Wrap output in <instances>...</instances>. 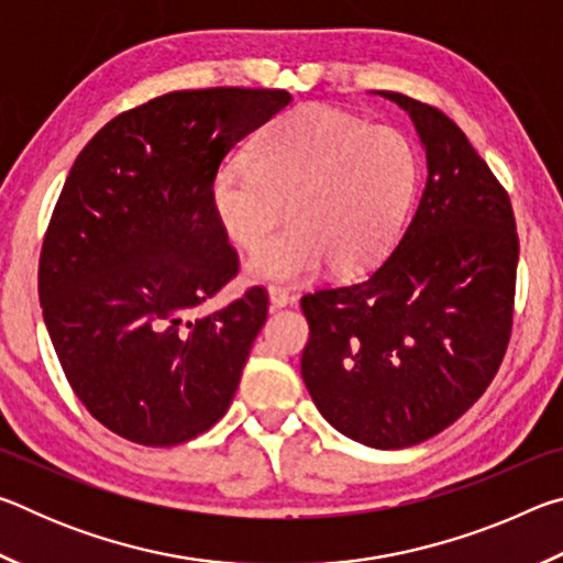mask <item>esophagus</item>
<instances>
[{
    "instance_id": "1",
    "label": "esophagus",
    "mask_w": 563,
    "mask_h": 563,
    "mask_svg": "<svg viewBox=\"0 0 563 563\" xmlns=\"http://www.w3.org/2000/svg\"><path fill=\"white\" fill-rule=\"evenodd\" d=\"M268 295H271L273 308H285V305H290V302H292V295H290V290L280 288V285H271V288H268Z\"/></svg>"
}]
</instances>
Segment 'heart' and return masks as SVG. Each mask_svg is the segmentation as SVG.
Masks as SVG:
<instances>
[{"mask_svg":"<svg viewBox=\"0 0 563 563\" xmlns=\"http://www.w3.org/2000/svg\"><path fill=\"white\" fill-rule=\"evenodd\" d=\"M419 184V154L405 131L328 107L283 113L247 148V164L213 176L218 223L258 251L286 206L291 225L251 261L263 280H295L322 263L338 275L375 265L395 243Z\"/></svg>","mask_w":563,"mask_h":563,"instance_id":"1","label":"heart"}]
</instances>
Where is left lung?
I'll return each mask as SVG.
<instances>
[{"label":"left lung","instance_id":"1","mask_svg":"<svg viewBox=\"0 0 563 563\" xmlns=\"http://www.w3.org/2000/svg\"><path fill=\"white\" fill-rule=\"evenodd\" d=\"M412 117L427 186L395 251L357 283L302 295L305 387L322 417L375 450L440 434L484 389L514 325L519 235L507 188L432 103L379 91Z\"/></svg>","mask_w":563,"mask_h":563}]
</instances>
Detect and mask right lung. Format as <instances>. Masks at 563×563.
I'll return each mask as SVG.
<instances>
[{"label": "right lung", "mask_w": 563, "mask_h": 563, "mask_svg": "<svg viewBox=\"0 0 563 563\" xmlns=\"http://www.w3.org/2000/svg\"><path fill=\"white\" fill-rule=\"evenodd\" d=\"M283 89L170 91L119 113L66 176L44 233L40 302L74 395L123 440L174 446L225 415L268 290L198 305L238 275L211 184Z\"/></svg>", "instance_id": "right-lung-1"}]
</instances>
